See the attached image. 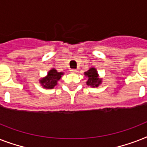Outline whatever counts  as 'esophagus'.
Segmentation results:
<instances>
[{
	"mask_svg": "<svg viewBox=\"0 0 147 147\" xmlns=\"http://www.w3.org/2000/svg\"><path fill=\"white\" fill-rule=\"evenodd\" d=\"M71 72H72V73H77L78 70L77 69H71Z\"/></svg>",
	"mask_w": 147,
	"mask_h": 147,
	"instance_id": "obj_1",
	"label": "esophagus"
}]
</instances>
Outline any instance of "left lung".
<instances>
[{
	"label": "left lung",
	"mask_w": 147,
	"mask_h": 147,
	"mask_svg": "<svg viewBox=\"0 0 147 147\" xmlns=\"http://www.w3.org/2000/svg\"><path fill=\"white\" fill-rule=\"evenodd\" d=\"M85 76L88 78L86 82L87 85L92 88H97L102 83V78L99 77L97 69L94 67L90 68L87 71H85Z\"/></svg>",
	"instance_id": "obj_1"
}]
</instances>
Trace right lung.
<instances>
[{"label": "right lung", "mask_w": 147, "mask_h": 147, "mask_svg": "<svg viewBox=\"0 0 147 147\" xmlns=\"http://www.w3.org/2000/svg\"><path fill=\"white\" fill-rule=\"evenodd\" d=\"M64 72H59L55 69H50L45 77L40 79V84L42 88L46 89H52L58 84V81L59 80Z\"/></svg>", "instance_id": "1"}]
</instances>
